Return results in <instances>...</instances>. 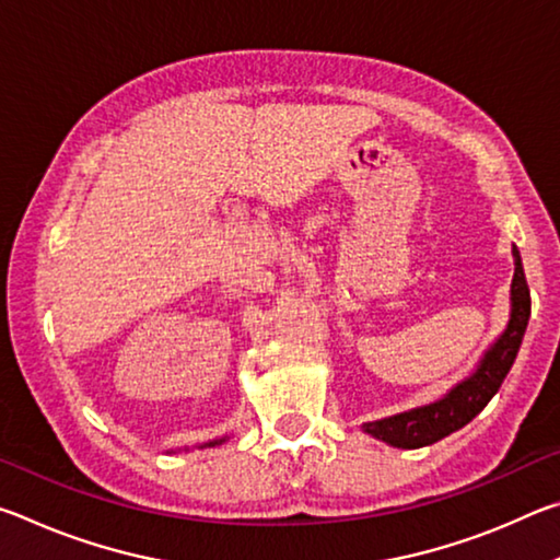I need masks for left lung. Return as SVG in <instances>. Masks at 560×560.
<instances>
[{
    "label": "left lung",
    "mask_w": 560,
    "mask_h": 560,
    "mask_svg": "<svg viewBox=\"0 0 560 560\" xmlns=\"http://www.w3.org/2000/svg\"><path fill=\"white\" fill-rule=\"evenodd\" d=\"M511 257H514V279H511L509 291L511 308L506 328L485 350L477 368L434 402L383 417V420L363 422L360 424L363 432L397 450H420L462 430L464 424L485 410L487 402L504 383L511 365H514L530 316V293L516 246H511Z\"/></svg>",
    "instance_id": "left-lung-1"
}]
</instances>
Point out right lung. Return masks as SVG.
Instances as JSON below:
<instances>
[{
    "instance_id": "obj_1",
    "label": "right lung",
    "mask_w": 560,
    "mask_h": 560,
    "mask_svg": "<svg viewBox=\"0 0 560 560\" xmlns=\"http://www.w3.org/2000/svg\"><path fill=\"white\" fill-rule=\"evenodd\" d=\"M226 440H230V438H226V434H224V438H217V440H210V442H202V444H197V450H207V447H217V444H224ZM185 452H189V447H185Z\"/></svg>"
}]
</instances>
